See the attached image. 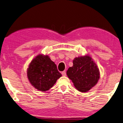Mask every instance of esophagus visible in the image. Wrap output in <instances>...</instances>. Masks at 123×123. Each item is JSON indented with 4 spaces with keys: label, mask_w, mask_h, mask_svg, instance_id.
Returning a JSON list of instances; mask_svg holds the SVG:
<instances>
[{
    "label": "esophagus",
    "mask_w": 123,
    "mask_h": 123,
    "mask_svg": "<svg viewBox=\"0 0 123 123\" xmlns=\"http://www.w3.org/2000/svg\"><path fill=\"white\" fill-rule=\"evenodd\" d=\"M62 75L64 76H66V71H65V70H64V71H63V72H62Z\"/></svg>",
    "instance_id": "1"
}]
</instances>
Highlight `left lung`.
<instances>
[{"instance_id":"1","label":"left lung","mask_w":123,"mask_h":123,"mask_svg":"<svg viewBox=\"0 0 123 123\" xmlns=\"http://www.w3.org/2000/svg\"><path fill=\"white\" fill-rule=\"evenodd\" d=\"M66 74L76 89L83 92L95 86L100 78L97 65L88 55L75 58L73 66L68 69Z\"/></svg>"}]
</instances>
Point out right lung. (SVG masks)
I'll return each instance as SVG.
<instances>
[{"label":"right lung","mask_w":123,"mask_h":123,"mask_svg":"<svg viewBox=\"0 0 123 123\" xmlns=\"http://www.w3.org/2000/svg\"><path fill=\"white\" fill-rule=\"evenodd\" d=\"M61 76L55 63L47 55L39 54L31 60L27 69L30 83L42 92L51 88Z\"/></svg>","instance_id":"1"}]
</instances>
